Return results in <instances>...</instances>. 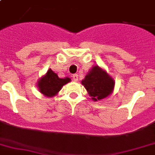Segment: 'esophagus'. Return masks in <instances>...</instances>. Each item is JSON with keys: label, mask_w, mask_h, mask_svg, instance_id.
Returning <instances> with one entry per match:
<instances>
[{"label": "esophagus", "mask_w": 155, "mask_h": 155, "mask_svg": "<svg viewBox=\"0 0 155 155\" xmlns=\"http://www.w3.org/2000/svg\"><path fill=\"white\" fill-rule=\"evenodd\" d=\"M78 75H76V74H75V75H73V76H72V79H73V80H74V81H75V82H77L78 81Z\"/></svg>", "instance_id": "obj_1"}]
</instances>
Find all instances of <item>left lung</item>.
Here are the masks:
<instances>
[{"instance_id":"1","label":"left lung","mask_w":155,"mask_h":155,"mask_svg":"<svg viewBox=\"0 0 155 155\" xmlns=\"http://www.w3.org/2000/svg\"><path fill=\"white\" fill-rule=\"evenodd\" d=\"M93 101H100L110 95L114 87V80L106 71L94 66L81 81Z\"/></svg>"}]
</instances>
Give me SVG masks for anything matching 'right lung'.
<instances>
[{
  "label": "right lung",
  "instance_id": "obj_1",
  "mask_svg": "<svg viewBox=\"0 0 155 155\" xmlns=\"http://www.w3.org/2000/svg\"><path fill=\"white\" fill-rule=\"evenodd\" d=\"M69 82H71L70 78L66 77L64 79H61L51 69H49L45 75L39 80L37 82V87L39 91L45 96L52 97L57 95L63 85Z\"/></svg>",
  "mask_w": 155,
  "mask_h": 155
}]
</instances>
